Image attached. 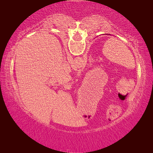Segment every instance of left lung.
Masks as SVG:
<instances>
[{"label":"left lung","instance_id":"obj_1","mask_svg":"<svg viewBox=\"0 0 153 153\" xmlns=\"http://www.w3.org/2000/svg\"><path fill=\"white\" fill-rule=\"evenodd\" d=\"M108 35H111V34H108Z\"/></svg>","mask_w":153,"mask_h":153}]
</instances>
